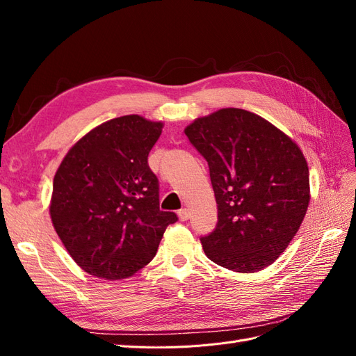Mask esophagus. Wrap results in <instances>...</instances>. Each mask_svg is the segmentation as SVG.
<instances>
[{
	"instance_id": "esophagus-1",
	"label": "esophagus",
	"mask_w": 356,
	"mask_h": 356,
	"mask_svg": "<svg viewBox=\"0 0 356 356\" xmlns=\"http://www.w3.org/2000/svg\"><path fill=\"white\" fill-rule=\"evenodd\" d=\"M178 218H179L181 221H187V220L190 218V212H188V209H187V208H182V209H179V211H178Z\"/></svg>"
}]
</instances>
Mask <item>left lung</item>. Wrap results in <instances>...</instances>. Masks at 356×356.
<instances>
[{
  "label": "left lung",
  "instance_id": "obj_1",
  "mask_svg": "<svg viewBox=\"0 0 356 356\" xmlns=\"http://www.w3.org/2000/svg\"><path fill=\"white\" fill-rule=\"evenodd\" d=\"M184 134L208 161L217 200V227L200 239L204 254L239 273L273 264L310 202L303 152L281 129L241 108L199 117Z\"/></svg>",
  "mask_w": 356,
  "mask_h": 356
}]
</instances>
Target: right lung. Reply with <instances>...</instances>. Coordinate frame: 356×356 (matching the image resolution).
<instances>
[{
  "instance_id": "right-lung-1",
  "label": "right lung",
  "mask_w": 356,
  "mask_h": 356,
  "mask_svg": "<svg viewBox=\"0 0 356 356\" xmlns=\"http://www.w3.org/2000/svg\"><path fill=\"white\" fill-rule=\"evenodd\" d=\"M163 123L129 114L93 127L62 159L53 178L50 218L86 273L106 281L141 270L178 218L159 207L148 153Z\"/></svg>"
}]
</instances>
